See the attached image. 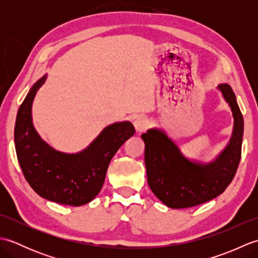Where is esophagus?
I'll return each instance as SVG.
<instances>
[{"instance_id":"obj_1","label":"esophagus","mask_w":258,"mask_h":258,"mask_svg":"<svg viewBox=\"0 0 258 258\" xmlns=\"http://www.w3.org/2000/svg\"><path fill=\"white\" fill-rule=\"evenodd\" d=\"M149 125H150V122L147 120V118H145L143 116L136 117L135 120H134V126H135V128L139 133L144 132V131L147 130V127H149Z\"/></svg>"}]
</instances>
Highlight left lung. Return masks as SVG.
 I'll return each instance as SVG.
<instances>
[{"mask_svg":"<svg viewBox=\"0 0 258 258\" xmlns=\"http://www.w3.org/2000/svg\"><path fill=\"white\" fill-rule=\"evenodd\" d=\"M218 89L232 108L234 131L231 142L215 162L202 165L186 160L162 131L149 130L142 135L147 182L157 199L168 207H191L215 199L236 174L242 156L244 119L231 86L221 84Z\"/></svg>","mask_w":258,"mask_h":258,"instance_id":"obj_1","label":"left lung"}]
</instances>
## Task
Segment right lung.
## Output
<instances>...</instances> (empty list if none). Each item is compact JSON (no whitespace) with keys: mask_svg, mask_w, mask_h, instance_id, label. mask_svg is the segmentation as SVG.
<instances>
[{"mask_svg":"<svg viewBox=\"0 0 258 258\" xmlns=\"http://www.w3.org/2000/svg\"><path fill=\"white\" fill-rule=\"evenodd\" d=\"M46 75L33 85L21 104L14 128L15 150L27 183L44 199L81 206L100 193L108 164L126 140L135 133L132 123L107 126L83 152L65 154L48 146L32 124V102Z\"/></svg>","mask_w":258,"mask_h":258,"instance_id":"add662e5","label":"right lung"}]
</instances>
